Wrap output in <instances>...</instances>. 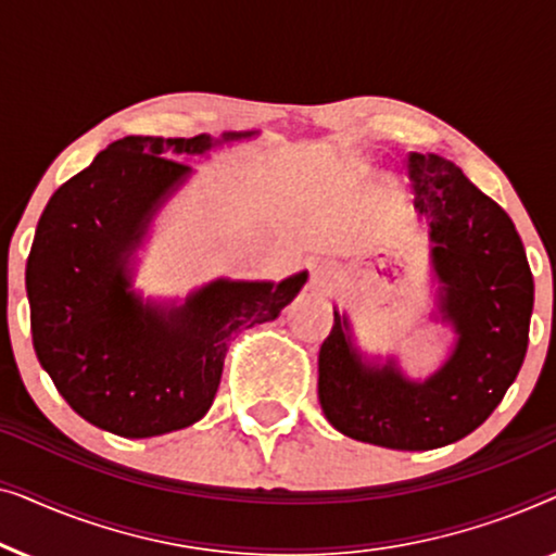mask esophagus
<instances>
[{
    "label": "esophagus",
    "mask_w": 556,
    "mask_h": 556,
    "mask_svg": "<svg viewBox=\"0 0 556 556\" xmlns=\"http://www.w3.org/2000/svg\"><path fill=\"white\" fill-rule=\"evenodd\" d=\"M311 283L318 291H331L337 286V270H333L331 263H318L314 265V273H311Z\"/></svg>",
    "instance_id": "1"
}]
</instances>
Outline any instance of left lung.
Returning <instances> with one entry per match:
<instances>
[{"instance_id":"obj_1","label":"left lung","mask_w":556,"mask_h":556,"mask_svg":"<svg viewBox=\"0 0 556 556\" xmlns=\"http://www.w3.org/2000/svg\"><path fill=\"white\" fill-rule=\"evenodd\" d=\"M415 210L428 227L440 283V321L455 331L443 367L425 382L394 359L371 364L333 311L318 352V402L333 428L392 451H432L489 420L519 375L529 344L534 278L511 217L460 166L438 154H407Z\"/></svg>"}]
</instances>
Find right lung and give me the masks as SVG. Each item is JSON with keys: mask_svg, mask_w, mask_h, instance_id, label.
Instances as JSON below:
<instances>
[{"mask_svg": "<svg viewBox=\"0 0 556 556\" xmlns=\"http://www.w3.org/2000/svg\"><path fill=\"white\" fill-rule=\"evenodd\" d=\"M255 134L126 136L50 197L25 273L33 344L67 405L96 428L154 438L202 420L235 333L278 318L306 283V270L280 283L217 278L181 306L131 291V255L192 174L185 159Z\"/></svg>", "mask_w": 556, "mask_h": 556, "instance_id": "1", "label": "right lung"}]
</instances>
